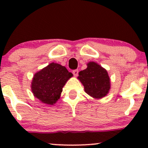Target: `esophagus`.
<instances>
[{"instance_id": "esophagus-1", "label": "esophagus", "mask_w": 148, "mask_h": 148, "mask_svg": "<svg viewBox=\"0 0 148 148\" xmlns=\"http://www.w3.org/2000/svg\"><path fill=\"white\" fill-rule=\"evenodd\" d=\"M72 73L75 76H78V74H79V70H78V69H74V70L72 71Z\"/></svg>"}]
</instances>
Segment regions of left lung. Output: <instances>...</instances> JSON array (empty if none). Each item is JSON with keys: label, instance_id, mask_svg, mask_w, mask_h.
Returning <instances> with one entry per match:
<instances>
[{"label": "left lung", "instance_id": "8db88e82", "mask_svg": "<svg viewBox=\"0 0 148 148\" xmlns=\"http://www.w3.org/2000/svg\"><path fill=\"white\" fill-rule=\"evenodd\" d=\"M87 65V68L79 73L78 79L84 85L88 95L97 99L102 98L110 90L111 83L107 71L94 62Z\"/></svg>", "mask_w": 148, "mask_h": 148}]
</instances>
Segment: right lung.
<instances>
[{
	"label": "right lung",
	"instance_id": "right-lung-1",
	"mask_svg": "<svg viewBox=\"0 0 148 148\" xmlns=\"http://www.w3.org/2000/svg\"><path fill=\"white\" fill-rule=\"evenodd\" d=\"M72 76L64 66L49 64L34 76L31 86L34 96L42 102L53 105L60 98L62 88Z\"/></svg>",
	"mask_w": 148,
	"mask_h": 148
}]
</instances>
